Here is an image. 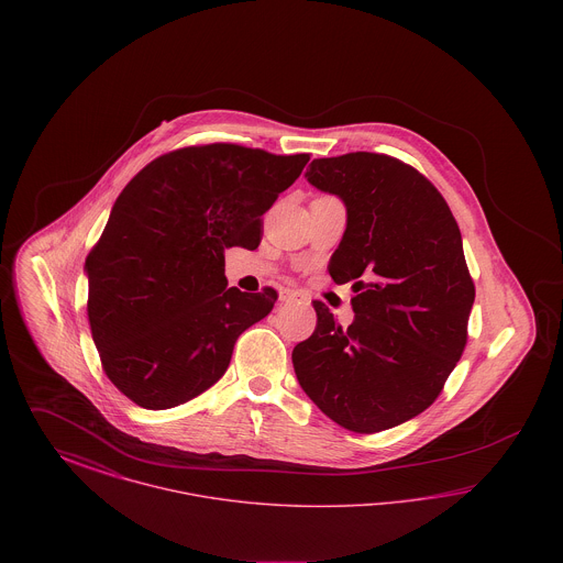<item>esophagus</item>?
<instances>
[{
    "instance_id": "1",
    "label": "esophagus",
    "mask_w": 563,
    "mask_h": 563,
    "mask_svg": "<svg viewBox=\"0 0 563 563\" xmlns=\"http://www.w3.org/2000/svg\"><path fill=\"white\" fill-rule=\"evenodd\" d=\"M299 297H301V294L295 291V289H283V291H280V301H287V303H289V301H297Z\"/></svg>"
}]
</instances>
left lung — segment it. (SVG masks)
Segmentation results:
<instances>
[{
    "label": "left lung",
    "mask_w": 563,
    "mask_h": 563,
    "mask_svg": "<svg viewBox=\"0 0 563 563\" xmlns=\"http://www.w3.org/2000/svg\"><path fill=\"white\" fill-rule=\"evenodd\" d=\"M306 179L346 205V232L329 260L352 283L344 329L314 301L317 329L294 349L299 386L324 416L379 432L422 413L466 346L475 285L448 202L397 158L354 152L317 158Z\"/></svg>",
    "instance_id": "1"
}]
</instances>
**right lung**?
Masks as SVG:
<instances>
[{
	"mask_svg": "<svg viewBox=\"0 0 563 563\" xmlns=\"http://www.w3.org/2000/svg\"><path fill=\"white\" fill-rule=\"evenodd\" d=\"M308 161L211 143L164 154L122 189L84 266L92 340L122 395L168 409L225 374L278 295L228 289L223 253L260 246L262 214Z\"/></svg>",
	"mask_w": 563,
	"mask_h": 563,
	"instance_id": "right-lung-1",
	"label": "right lung"
}]
</instances>
